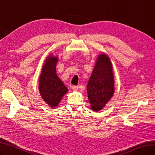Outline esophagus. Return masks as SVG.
<instances>
[{
  "label": "esophagus",
  "instance_id": "esophagus-1",
  "mask_svg": "<svg viewBox=\"0 0 155 155\" xmlns=\"http://www.w3.org/2000/svg\"><path fill=\"white\" fill-rule=\"evenodd\" d=\"M71 88H72V90L74 91H77L78 90V86L74 85L71 87Z\"/></svg>",
  "mask_w": 155,
  "mask_h": 155
}]
</instances>
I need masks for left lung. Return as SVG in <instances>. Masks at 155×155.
Listing matches in <instances>:
<instances>
[{
    "label": "left lung",
    "mask_w": 155,
    "mask_h": 155,
    "mask_svg": "<svg viewBox=\"0 0 155 155\" xmlns=\"http://www.w3.org/2000/svg\"><path fill=\"white\" fill-rule=\"evenodd\" d=\"M114 78L110 58L103 52L97 56L87 86L88 99L93 111L101 110L114 95Z\"/></svg>",
    "instance_id": "left-lung-1"
}]
</instances>
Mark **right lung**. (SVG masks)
<instances>
[{"label":"right lung","instance_id":"1","mask_svg":"<svg viewBox=\"0 0 155 155\" xmlns=\"http://www.w3.org/2000/svg\"><path fill=\"white\" fill-rule=\"evenodd\" d=\"M58 62L57 56L51 54L45 59L39 80V90L43 100L48 107L54 108L58 106L68 89L56 74Z\"/></svg>","mask_w":155,"mask_h":155}]
</instances>
